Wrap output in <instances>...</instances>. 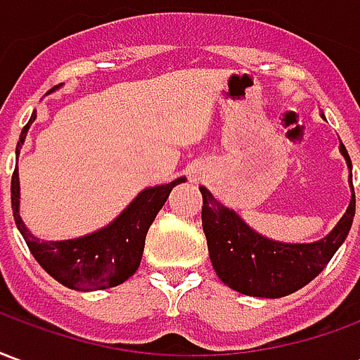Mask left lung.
Segmentation results:
<instances>
[{
  "instance_id": "left-lung-1",
  "label": "left lung",
  "mask_w": 360,
  "mask_h": 360,
  "mask_svg": "<svg viewBox=\"0 0 360 360\" xmlns=\"http://www.w3.org/2000/svg\"><path fill=\"white\" fill-rule=\"evenodd\" d=\"M340 148L351 169V158L343 142ZM349 183L353 185L351 173ZM200 193L202 229L212 266L226 285L250 297L278 299L310 283L345 241L355 218L353 188L347 212L332 233L309 245H287L255 233L233 210L219 204L206 188L200 187Z\"/></svg>"
}]
</instances>
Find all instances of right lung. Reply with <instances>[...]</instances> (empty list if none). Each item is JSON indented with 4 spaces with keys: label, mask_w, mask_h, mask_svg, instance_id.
I'll use <instances>...</instances> for the list:
<instances>
[{
    "label": "right lung",
    "mask_w": 360,
    "mask_h": 360,
    "mask_svg": "<svg viewBox=\"0 0 360 360\" xmlns=\"http://www.w3.org/2000/svg\"><path fill=\"white\" fill-rule=\"evenodd\" d=\"M36 119V113L28 123ZM28 123L17 142V156L27 136ZM185 177L172 181L167 185L144 188L119 218L92 235H84L71 241H40L28 231L19 216V172L15 167L11 177V208L15 224L25 237L32 257L38 264L65 287L77 291H96L123 283L139 270L144 250V239L148 227L162 210L175 185L183 183Z\"/></svg>",
    "instance_id": "obj_1"
}]
</instances>
